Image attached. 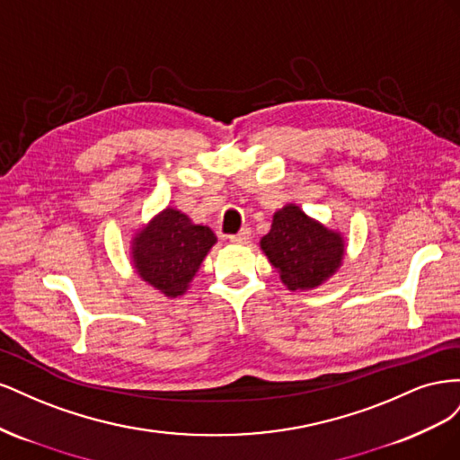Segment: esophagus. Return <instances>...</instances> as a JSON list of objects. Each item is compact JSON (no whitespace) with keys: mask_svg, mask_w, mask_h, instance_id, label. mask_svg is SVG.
Returning <instances> with one entry per match:
<instances>
[{"mask_svg":"<svg viewBox=\"0 0 460 460\" xmlns=\"http://www.w3.org/2000/svg\"><path fill=\"white\" fill-rule=\"evenodd\" d=\"M249 235H252V230H249L247 226H243L238 234H232V235H230V242H232V243H247Z\"/></svg>","mask_w":460,"mask_h":460,"instance_id":"1","label":"esophagus"}]
</instances>
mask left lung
<instances>
[{"label":"left lung","mask_w":460,"mask_h":460,"mask_svg":"<svg viewBox=\"0 0 460 460\" xmlns=\"http://www.w3.org/2000/svg\"><path fill=\"white\" fill-rule=\"evenodd\" d=\"M261 249L282 282L291 289H311L323 284L341 264L343 238L309 218L297 205H286L272 218Z\"/></svg>","instance_id":"1"}]
</instances>
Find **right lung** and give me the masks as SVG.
<instances>
[{
    "instance_id": "obj_1",
    "label": "right lung",
    "mask_w": 460,
    "mask_h": 460,
    "mask_svg": "<svg viewBox=\"0 0 460 460\" xmlns=\"http://www.w3.org/2000/svg\"><path fill=\"white\" fill-rule=\"evenodd\" d=\"M217 235L176 208H164L134 238V269L164 296L176 297L188 289Z\"/></svg>"
}]
</instances>
